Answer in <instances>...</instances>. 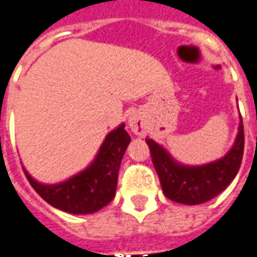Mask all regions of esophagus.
<instances>
[{"mask_svg": "<svg viewBox=\"0 0 257 257\" xmlns=\"http://www.w3.org/2000/svg\"><path fill=\"white\" fill-rule=\"evenodd\" d=\"M128 123H129V129H131L135 135H138V136H143V135L146 134L145 119L142 118V115H140L139 112H134V114H131V115H129Z\"/></svg>", "mask_w": 257, "mask_h": 257, "instance_id": "esophagus-1", "label": "esophagus"}]
</instances>
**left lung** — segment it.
I'll return each mask as SVG.
<instances>
[{
  "label": "left lung",
  "mask_w": 257,
  "mask_h": 257,
  "mask_svg": "<svg viewBox=\"0 0 257 257\" xmlns=\"http://www.w3.org/2000/svg\"><path fill=\"white\" fill-rule=\"evenodd\" d=\"M161 187L167 198L184 205L204 204L215 198L231 183L241 167L243 154V125L239 121L234 145L226 156L205 165H183L153 139H146Z\"/></svg>",
  "instance_id": "1"
}]
</instances>
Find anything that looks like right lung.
Listing matches in <instances>:
<instances>
[{
	"label": "right lung",
	"mask_w": 257,
	"mask_h": 257,
	"mask_svg": "<svg viewBox=\"0 0 257 257\" xmlns=\"http://www.w3.org/2000/svg\"><path fill=\"white\" fill-rule=\"evenodd\" d=\"M131 136L125 123L107 135L89 167L62 183L44 184L25 173L33 189L53 208L73 213L89 215L111 202L118 182V171Z\"/></svg>",
	"instance_id": "obj_1"
}]
</instances>
